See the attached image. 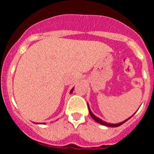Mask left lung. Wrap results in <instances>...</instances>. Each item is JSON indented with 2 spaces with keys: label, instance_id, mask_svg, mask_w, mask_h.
I'll return each instance as SVG.
<instances>
[{
  "label": "left lung",
  "instance_id": "1",
  "mask_svg": "<svg viewBox=\"0 0 154 154\" xmlns=\"http://www.w3.org/2000/svg\"><path fill=\"white\" fill-rule=\"evenodd\" d=\"M87 105H88V108H89V114H90V116H92V119H93L94 120L96 121V123H99V124L103 125V126H109V127H117V126H121V125H122V124H123V123H126V122L128 120V119H130V118H131L132 116H133L134 115V114H135V113H134L133 116H130V118H128V119H126V120L123 121V122H121V123H106V122H105V121H103V119H100V118H99V117H97V116H95L93 113H92V111H91L90 108H89V103H88V104H87Z\"/></svg>",
  "mask_w": 154,
  "mask_h": 154
}]
</instances>
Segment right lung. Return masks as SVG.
Instances as JSON below:
<instances>
[{
	"mask_svg": "<svg viewBox=\"0 0 154 154\" xmlns=\"http://www.w3.org/2000/svg\"><path fill=\"white\" fill-rule=\"evenodd\" d=\"M73 89H74V88H72V89H71V91H70V94L71 93H72V92H73ZM36 124H45V123H36Z\"/></svg>",
	"mask_w": 154,
	"mask_h": 154,
	"instance_id": "1",
	"label": "right lung"
}]
</instances>
